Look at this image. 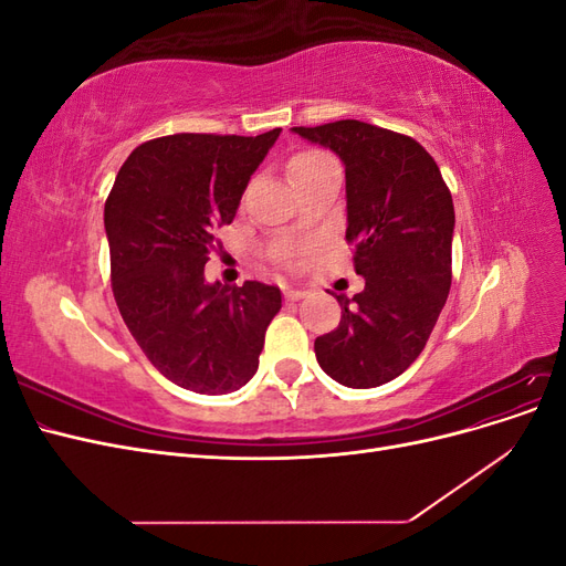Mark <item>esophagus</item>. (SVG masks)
<instances>
[{"mask_svg": "<svg viewBox=\"0 0 566 566\" xmlns=\"http://www.w3.org/2000/svg\"><path fill=\"white\" fill-rule=\"evenodd\" d=\"M285 300L287 302H297V300H302L306 293H304V290H297V287H285Z\"/></svg>", "mask_w": 566, "mask_h": 566, "instance_id": "1", "label": "esophagus"}]
</instances>
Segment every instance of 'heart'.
<instances>
[{"label": "heart", "instance_id": "1", "mask_svg": "<svg viewBox=\"0 0 566 566\" xmlns=\"http://www.w3.org/2000/svg\"><path fill=\"white\" fill-rule=\"evenodd\" d=\"M328 160H333L328 153H323L318 148H306V150H300L297 156H293V160H290V172L297 175V172H304V169H312Z\"/></svg>", "mask_w": 566, "mask_h": 566}]
</instances>
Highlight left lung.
Segmentation results:
<instances>
[{
	"label": "left lung",
	"instance_id": "1",
	"mask_svg": "<svg viewBox=\"0 0 566 566\" xmlns=\"http://www.w3.org/2000/svg\"><path fill=\"white\" fill-rule=\"evenodd\" d=\"M345 163L347 243L366 287L335 295L342 318L316 337L321 368L339 385L380 387L416 361L451 290L453 198L413 136L361 119L293 127Z\"/></svg>",
	"mask_w": 566,
	"mask_h": 566
}]
</instances>
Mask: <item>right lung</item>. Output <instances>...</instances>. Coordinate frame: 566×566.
I'll return each instance as SVG.
<instances>
[{
	"label": "right lung",
	"mask_w": 566,
	"mask_h": 566,
	"mask_svg": "<svg viewBox=\"0 0 566 566\" xmlns=\"http://www.w3.org/2000/svg\"><path fill=\"white\" fill-rule=\"evenodd\" d=\"M281 129L169 134L136 146L106 200L111 281L136 345L167 380L198 394L243 387L260 366L281 290L205 281L214 229L231 224Z\"/></svg>",
	"instance_id": "add662e5"
}]
</instances>
